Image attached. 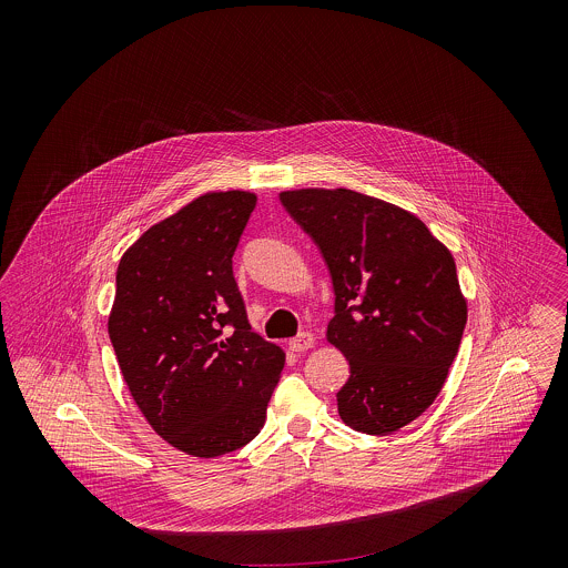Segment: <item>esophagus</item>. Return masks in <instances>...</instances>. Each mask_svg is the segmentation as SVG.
Segmentation results:
<instances>
[{"instance_id": "esophagus-1", "label": "esophagus", "mask_w": 568, "mask_h": 568, "mask_svg": "<svg viewBox=\"0 0 568 568\" xmlns=\"http://www.w3.org/2000/svg\"><path fill=\"white\" fill-rule=\"evenodd\" d=\"M315 345V336L311 334V332H300L297 336H293L291 341H288V347L293 349V352H304V349H311Z\"/></svg>"}]
</instances>
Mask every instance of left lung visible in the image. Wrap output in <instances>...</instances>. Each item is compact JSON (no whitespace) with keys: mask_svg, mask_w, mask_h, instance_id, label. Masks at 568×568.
Here are the masks:
<instances>
[{"mask_svg":"<svg viewBox=\"0 0 568 568\" xmlns=\"http://www.w3.org/2000/svg\"><path fill=\"white\" fill-rule=\"evenodd\" d=\"M280 201L332 277L327 341L349 361L341 419L367 435L403 428L442 392L464 336L450 251L413 214L354 190H295Z\"/></svg>","mask_w":568,"mask_h":568,"instance_id":"8db88e82","label":"left lung"}]
</instances>
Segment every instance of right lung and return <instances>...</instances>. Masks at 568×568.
Returning <instances> with one entry per match:
<instances>
[{"label":"right lung","instance_id":"right-lung-1","mask_svg":"<svg viewBox=\"0 0 568 568\" xmlns=\"http://www.w3.org/2000/svg\"><path fill=\"white\" fill-rule=\"evenodd\" d=\"M251 192L199 196L120 260L109 336L129 392L174 448L221 457L264 426L284 352L255 334L234 280Z\"/></svg>","mask_w":568,"mask_h":568}]
</instances>
